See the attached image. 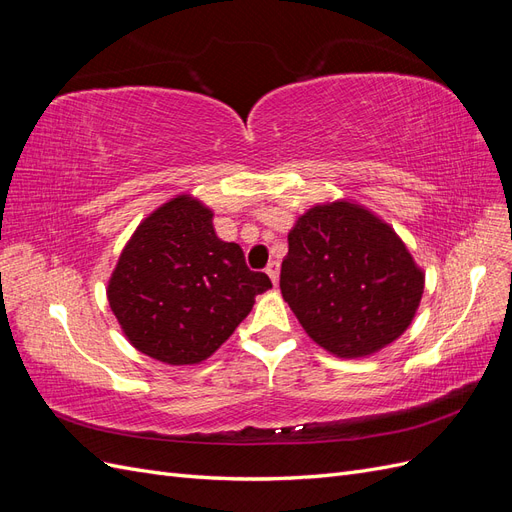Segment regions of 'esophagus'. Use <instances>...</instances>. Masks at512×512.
<instances>
[{"label":"esophagus","mask_w":512,"mask_h":512,"mask_svg":"<svg viewBox=\"0 0 512 512\" xmlns=\"http://www.w3.org/2000/svg\"><path fill=\"white\" fill-rule=\"evenodd\" d=\"M265 271H267V275L271 277V282H273V284H277V280H280V262H277V260H271Z\"/></svg>","instance_id":"34e87169"}]
</instances>
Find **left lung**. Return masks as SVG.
Returning a JSON list of instances; mask_svg holds the SVG:
<instances>
[{
	"instance_id": "8db88e82",
	"label": "left lung",
	"mask_w": 512,
	"mask_h": 512,
	"mask_svg": "<svg viewBox=\"0 0 512 512\" xmlns=\"http://www.w3.org/2000/svg\"><path fill=\"white\" fill-rule=\"evenodd\" d=\"M280 288L320 348L361 359L410 327L425 273L378 215L333 200L307 209L288 232Z\"/></svg>"
}]
</instances>
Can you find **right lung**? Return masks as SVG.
<instances>
[{"mask_svg":"<svg viewBox=\"0 0 512 512\" xmlns=\"http://www.w3.org/2000/svg\"><path fill=\"white\" fill-rule=\"evenodd\" d=\"M271 288L237 243L213 228V211L179 194L138 224L121 250L106 297L128 342L168 365H196L218 350Z\"/></svg>","mask_w":512,"mask_h":512,"instance_id":"right-lung-1","label":"right lung"}]
</instances>
